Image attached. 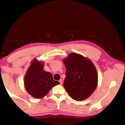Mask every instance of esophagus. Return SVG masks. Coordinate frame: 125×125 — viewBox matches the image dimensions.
<instances>
[{
	"label": "esophagus",
	"mask_w": 125,
	"mask_h": 125,
	"mask_svg": "<svg viewBox=\"0 0 125 125\" xmlns=\"http://www.w3.org/2000/svg\"><path fill=\"white\" fill-rule=\"evenodd\" d=\"M59 82H60V83L61 85H62V83H63L62 80V79H60V80H59Z\"/></svg>",
	"instance_id": "esophagus-1"
}]
</instances>
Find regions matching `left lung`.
<instances>
[{"instance_id": "left-lung-1", "label": "left lung", "mask_w": 125, "mask_h": 125, "mask_svg": "<svg viewBox=\"0 0 125 125\" xmlns=\"http://www.w3.org/2000/svg\"><path fill=\"white\" fill-rule=\"evenodd\" d=\"M66 68L63 86L72 98L82 101L94 92L98 84L95 67L89 60L72 53L63 60Z\"/></svg>"}]
</instances>
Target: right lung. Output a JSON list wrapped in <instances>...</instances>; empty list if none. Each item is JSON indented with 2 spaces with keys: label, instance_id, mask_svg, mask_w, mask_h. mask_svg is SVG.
Wrapping results in <instances>:
<instances>
[{
  "label": "right lung",
  "instance_id": "obj_1",
  "mask_svg": "<svg viewBox=\"0 0 125 125\" xmlns=\"http://www.w3.org/2000/svg\"><path fill=\"white\" fill-rule=\"evenodd\" d=\"M44 64L34 60L25 75V89L31 95L40 99L45 96L52 87L60 84L53 79L51 73L43 69Z\"/></svg>",
  "mask_w": 125,
  "mask_h": 125
}]
</instances>
